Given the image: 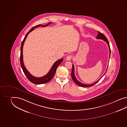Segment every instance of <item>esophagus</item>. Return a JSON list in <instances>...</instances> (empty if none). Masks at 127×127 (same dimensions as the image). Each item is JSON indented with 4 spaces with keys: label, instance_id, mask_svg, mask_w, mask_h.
<instances>
[{
    "label": "esophagus",
    "instance_id": "34e87169",
    "mask_svg": "<svg viewBox=\"0 0 127 127\" xmlns=\"http://www.w3.org/2000/svg\"><path fill=\"white\" fill-rule=\"evenodd\" d=\"M72 58V56L71 55H69L66 57V61H70Z\"/></svg>",
    "mask_w": 127,
    "mask_h": 127
}]
</instances>
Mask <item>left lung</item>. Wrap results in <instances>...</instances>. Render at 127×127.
<instances>
[{"instance_id": "1", "label": "left lung", "mask_w": 127, "mask_h": 127, "mask_svg": "<svg viewBox=\"0 0 127 127\" xmlns=\"http://www.w3.org/2000/svg\"><path fill=\"white\" fill-rule=\"evenodd\" d=\"M98 34L96 38L99 39H102V40L105 41V42L107 43V44H108V45L109 51H110V56H109V59H110V55H111V49H110V44H109V43L108 39H107V38H106V37H105V36L104 34H103V33H101L100 32L98 31ZM107 70H106V71H105V74H104V75L105 74L106 72L107 71ZM104 75H103L102 77H103ZM71 76L72 80L74 82L75 84H77V85H78V86H79L83 87H87L92 86L94 85H95V84H96L98 82H99V80L101 79V78H101H100L98 80L96 81V82H95V83H93V84H83V83L80 82L79 81L77 80V79L76 78V77H75L74 74V66L73 64H72V71H71Z\"/></svg>"}]
</instances>
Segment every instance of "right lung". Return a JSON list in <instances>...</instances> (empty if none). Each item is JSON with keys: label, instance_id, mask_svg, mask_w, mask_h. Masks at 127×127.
<instances>
[{"label": "right lung", "instance_id": "right-lung-1", "mask_svg": "<svg viewBox=\"0 0 127 127\" xmlns=\"http://www.w3.org/2000/svg\"><path fill=\"white\" fill-rule=\"evenodd\" d=\"M51 22H50L49 23H48L47 24L44 26H43L42 25H38L37 26H36L34 27H33L31 29L30 31L28 32L24 38L23 39V40L22 42V44H21V55H20V63H21V65L22 67V70L24 72V74H25L26 76L28 78V80L31 82L32 83H33L36 84H45L48 82H49V81L51 80L53 78V77H54V75L56 73V70L57 69V68L58 67V66L59 65L61 64V63L63 62V59H60L59 60H58L57 61H56L52 65V67L50 69V71H49V72L45 76H43V77H35L34 76H33L29 72V71L27 70L26 68L25 67V65H24L23 63V54H22V51H23V47L24 43L25 42V40L26 39V38L27 37V36H28V34L32 32L33 31L34 29V28H37L39 26H42L43 27H46L48 25H49L50 23H51Z\"/></svg>", "mask_w": 127, "mask_h": 127}]
</instances>
